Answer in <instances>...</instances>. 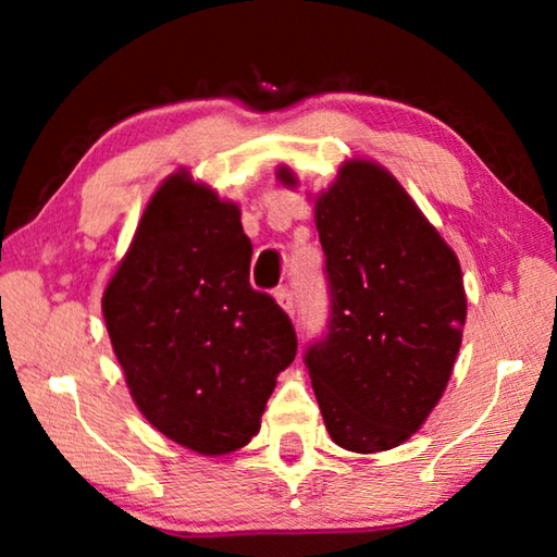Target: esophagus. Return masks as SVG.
<instances>
[{"mask_svg":"<svg viewBox=\"0 0 557 557\" xmlns=\"http://www.w3.org/2000/svg\"><path fill=\"white\" fill-rule=\"evenodd\" d=\"M275 299H277V305L285 309L289 317H295V299H292V292L287 287H280L275 292Z\"/></svg>","mask_w":557,"mask_h":557,"instance_id":"34e87169","label":"esophagus"}]
</instances>
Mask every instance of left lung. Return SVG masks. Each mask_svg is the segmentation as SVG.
Returning a JSON list of instances; mask_svg holds the SVG:
<instances>
[{
    "label": "left lung",
    "mask_w": 557,
    "mask_h": 557,
    "mask_svg": "<svg viewBox=\"0 0 557 557\" xmlns=\"http://www.w3.org/2000/svg\"><path fill=\"white\" fill-rule=\"evenodd\" d=\"M277 178L295 188L289 166ZM314 221L326 256L332 322L305 363L338 447L403 445L435 410L455 369L467 295L461 268L410 194L371 159H348Z\"/></svg>",
    "instance_id": "8db88e82"
}]
</instances>
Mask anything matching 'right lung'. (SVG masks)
Instances as JSON below:
<instances>
[{
	"instance_id": "right-lung-1",
	"label": "right lung",
	"mask_w": 557,
	"mask_h": 557,
	"mask_svg": "<svg viewBox=\"0 0 557 557\" xmlns=\"http://www.w3.org/2000/svg\"><path fill=\"white\" fill-rule=\"evenodd\" d=\"M250 256L238 203L178 169L152 194L102 292L132 400L164 437L206 457L258 435L297 354L289 317L250 287Z\"/></svg>"
}]
</instances>
